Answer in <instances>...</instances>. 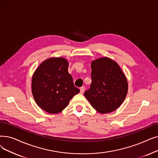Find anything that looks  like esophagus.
Wrapping results in <instances>:
<instances>
[{
    "label": "esophagus",
    "instance_id": "esophagus-1",
    "mask_svg": "<svg viewBox=\"0 0 158 158\" xmlns=\"http://www.w3.org/2000/svg\"><path fill=\"white\" fill-rule=\"evenodd\" d=\"M85 88L84 86H82L80 88V92L81 94H83L85 92Z\"/></svg>",
    "mask_w": 158,
    "mask_h": 158
}]
</instances>
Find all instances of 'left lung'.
I'll use <instances>...</instances> for the list:
<instances>
[{"mask_svg":"<svg viewBox=\"0 0 158 158\" xmlns=\"http://www.w3.org/2000/svg\"><path fill=\"white\" fill-rule=\"evenodd\" d=\"M92 83L84 95L92 107L101 114L112 112L126 98L128 82L119 64L108 57L93 60Z\"/></svg>","mask_w":158,"mask_h":158,"instance_id":"obj_1","label":"left lung"}]
</instances>
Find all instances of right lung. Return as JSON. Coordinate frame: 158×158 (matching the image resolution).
I'll return each mask as SVG.
<instances>
[{
    "instance_id": "obj_1",
    "label": "right lung",
    "mask_w": 158,
    "mask_h": 158,
    "mask_svg": "<svg viewBox=\"0 0 158 158\" xmlns=\"http://www.w3.org/2000/svg\"><path fill=\"white\" fill-rule=\"evenodd\" d=\"M68 66L66 59L51 57L44 60L33 74V97L37 105L48 113L62 112L80 92L73 85Z\"/></svg>"
}]
</instances>
